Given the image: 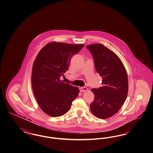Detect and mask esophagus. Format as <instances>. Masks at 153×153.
<instances>
[{"label": "esophagus", "instance_id": "1", "mask_svg": "<svg viewBox=\"0 0 153 153\" xmlns=\"http://www.w3.org/2000/svg\"><path fill=\"white\" fill-rule=\"evenodd\" d=\"M79 91L81 92H85L88 91V88L86 87H82V88H79Z\"/></svg>", "mask_w": 153, "mask_h": 153}]
</instances>
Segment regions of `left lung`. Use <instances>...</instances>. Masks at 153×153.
<instances>
[{"label":"left lung","mask_w":153,"mask_h":153,"mask_svg":"<svg viewBox=\"0 0 153 153\" xmlns=\"http://www.w3.org/2000/svg\"><path fill=\"white\" fill-rule=\"evenodd\" d=\"M93 56L95 69L102 77V87L93 88L94 100L90 104L93 114L100 119L114 115L125 101L128 94V77L120 58L101 44L87 45Z\"/></svg>","instance_id":"left-lung-1"}]
</instances>
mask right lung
I'll list each match as a JSON object with an SVG mask.
<instances>
[{"label":"right lung","instance_id":"obj_1","mask_svg":"<svg viewBox=\"0 0 153 153\" xmlns=\"http://www.w3.org/2000/svg\"><path fill=\"white\" fill-rule=\"evenodd\" d=\"M83 46L53 42L39 52L33 63L31 83L37 103L46 114L64 115L78 96L79 88L65 83L60 77L68 69L71 57Z\"/></svg>","mask_w":153,"mask_h":153}]
</instances>
